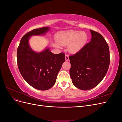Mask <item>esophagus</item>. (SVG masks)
Wrapping results in <instances>:
<instances>
[{"label": "esophagus", "mask_w": 122, "mask_h": 122, "mask_svg": "<svg viewBox=\"0 0 122 122\" xmlns=\"http://www.w3.org/2000/svg\"><path fill=\"white\" fill-rule=\"evenodd\" d=\"M65 60H66V61H69V56H68V55H67V54H66V55H65Z\"/></svg>", "instance_id": "esophagus-1"}]
</instances>
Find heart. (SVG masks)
I'll return each mask as SVG.
<instances>
[{
	"mask_svg": "<svg viewBox=\"0 0 122 122\" xmlns=\"http://www.w3.org/2000/svg\"><path fill=\"white\" fill-rule=\"evenodd\" d=\"M87 40V36L86 32L70 30L58 33L56 40L53 42V44L57 48L68 44L69 51L70 52L75 53L82 49Z\"/></svg>",
	"mask_w": 122,
	"mask_h": 122,
	"instance_id": "obj_1",
	"label": "heart"
}]
</instances>
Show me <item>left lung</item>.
I'll use <instances>...</instances> for the list:
<instances>
[{
    "label": "left lung",
    "instance_id": "obj_1",
    "mask_svg": "<svg viewBox=\"0 0 122 122\" xmlns=\"http://www.w3.org/2000/svg\"><path fill=\"white\" fill-rule=\"evenodd\" d=\"M90 31L91 42L69 56L72 83L79 89L84 91L92 89L101 81L110 63L108 44L99 33L92 30Z\"/></svg>",
    "mask_w": 122,
    "mask_h": 122
}]
</instances>
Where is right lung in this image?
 <instances>
[{"mask_svg":"<svg viewBox=\"0 0 122 122\" xmlns=\"http://www.w3.org/2000/svg\"><path fill=\"white\" fill-rule=\"evenodd\" d=\"M49 28L44 27L26 33L22 38L17 49V64L21 75L30 86L42 91L48 90L54 86L65 61L64 53L55 54L49 48L38 53L29 45L31 36L45 34Z\"/></svg>","mask_w":122,"mask_h":122,"instance_id":"obj_1","label":"right lung"}]
</instances>
